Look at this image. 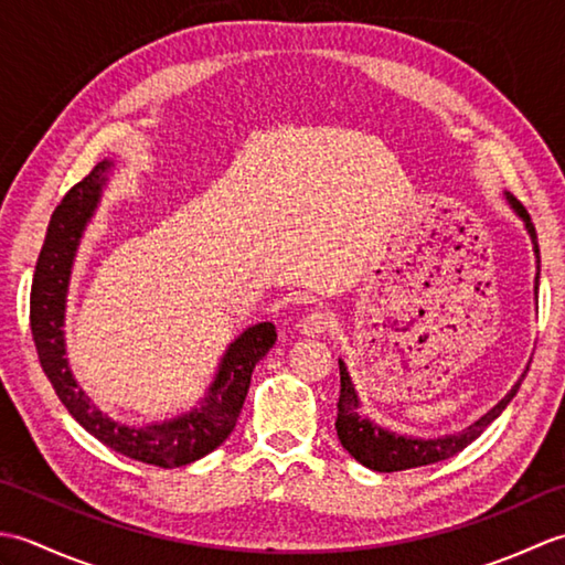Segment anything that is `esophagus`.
<instances>
[{
	"instance_id": "1",
	"label": "esophagus",
	"mask_w": 565,
	"mask_h": 565,
	"mask_svg": "<svg viewBox=\"0 0 565 565\" xmlns=\"http://www.w3.org/2000/svg\"><path fill=\"white\" fill-rule=\"evenodd\" d=\"M330 326H332V313H328L326 308H313L303 316L301 326L298 328H301L303 334H313L316 338V334H322Z\"/></svg>"
}]
</instances>
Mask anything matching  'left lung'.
I'll return each instance as SVG.
<instances>
[{
    "label": "left lung",
    "instance_id": "1",
    "mask_svg": "<svg viewBox=\"0 0 565 565\" xmlns=\"http://www.w3.org/2000/svg\"><path fill=\"white\" fill-rule=\"evenodd\" d=\"M510 206L514 209V213L520 215L524 221L526 233L532 237L534 245V255H536V286L534 291L539 289V243H536V231L534 223L530 218V213L522 206V203L505 194ZM530 369V366H526ZM524 379V374H522ZM522 379L514 383L512 391L502 398L495 407L476 419L473 425H468L466 429L456 431V435H444L437 439H417V437H403L395 435V431L379 427L374 419H369L366 415L359 413V395L354 391V383L350 379V371H347L344 362L340 359V401H338V419H334V429H338V437L342 441V447L350 451L354 459L371 468V471L379 473H393V471H405V468H417V466H427V463H437L449 459V456L463 451L468 444L473 439L481 437V431L493 423V419L505 411L508 403L514 398V393L520 391Z\"/></svg>",
    "mask_w": 565,
    "mask_h": 565
}]
</instances>
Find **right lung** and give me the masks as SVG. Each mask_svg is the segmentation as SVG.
<instances>
[{
	"label": "right lung",
	"mask_w": 565,
	"mask_h": 565,
	"mask_svg": "<svg viewBox=\"0 0 565 565\" xmlns=\"http://www.w3.org/2000/svg\"><path fill=\"white\" fill-rule=\"evenodd\" d=\"M111 162L104 160L72 186L47 223L45 243L35 262L31 284V334L47 381L53 383L60 403L77 423L106 447L150 466L177 468L218 449L235 429L249 388L252 369L276 342L271 322H257L227 347L218 374L209 386L201 407L177 415L164 423L128 427L116 423L89 401L70 371L65 356V303L67 286L84 227L97 209L102 186Z\"/></svg>",
	"instance_id": "right-lung-1"
}]
</instances>
